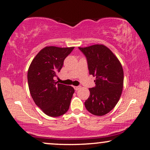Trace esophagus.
Wrapping results in <instances>:
<instances>
[{
    "mask_svg": "<svg viewBox=\"0 0 150 150\" xmlns=\"http://www.w3.org/2000/svg\"><path fill=\"white\" fill-rule=\"evenodd\" d=\"M74 88L76 91H77V90H79L80 88H81V87H80V86H75V87H74Z\"/></svg>",
    "mask_w": 150,
    "mask_h": 150,
    "instance_id": "esophagus-1",
    "label": "esophagus"
}]
</instances>
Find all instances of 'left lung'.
I'll use <instances>...</instances> for the list:
<instances>
[{"label": "left lung", "mask_w": 150, "mask_h": 150, "mask_svg": "<svg viewBox=\"0 0 150 150\" xmlns=\"http://www.w3.org/2000/svg\"><path fill=\"white\" fill-rule=\"evenodd\" d=\"M87 60L89 74L96 77V86L90 88L85 102L91 114L102 116L109 112L120 100L124 86V70L115 55L102 44L79 48Z\"/></svg>", "instance_id": "left-lung-1"}]
</instances>
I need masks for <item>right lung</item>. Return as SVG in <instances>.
<instances>
[{
	"mask_svg": "<svg viewBox=\"0 0 150 150\" xmlns=\"http://www.w3.org/2000/svg\"><path fill=\"white\" fill-rule=\"evenodd\" d=\"M74 48L45 47L33 59L28 67L27 79L31 97L36 105L50 117L62 115L69 108L74 89L59 84L54 79Z\"/></svg>",
	"mask_w": 150,
	"mask_h": 150,
	"instance_id": "add662e5",
	"label": "right lung"
}]
</instances>
